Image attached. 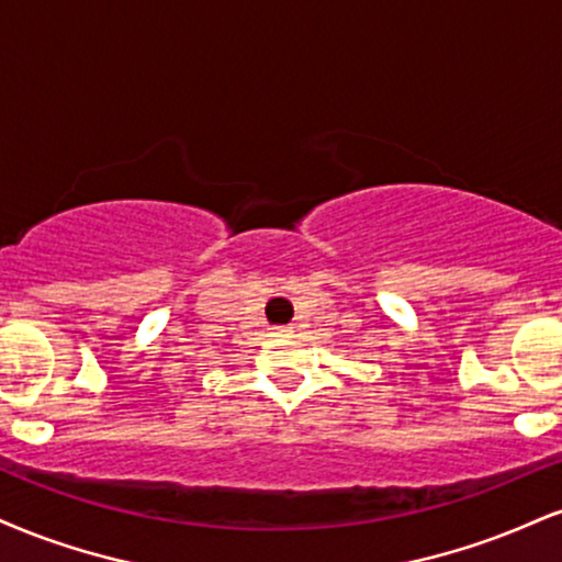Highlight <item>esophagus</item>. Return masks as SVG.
Listing matches in <instances>:
<instances>
[{"label": "esophagus", "instance_id": "esophagus-1", "mask_svg": "<svg viewBox=\"0 0 562 562\" xmlns=\"http://www.w3.org/2000/svg\"><path fill=\"white\" fill-rule=\"evenodd\" d=\"M274 333L280 335V337H290V335H293V329H290V327H277Z\"/></svg>", "mask_w": 562, "mask_h": 562}]
</instances>
